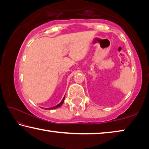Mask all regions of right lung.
I'll use <instances>...</instances> for the list:
<instances>
[{
	"label": "right lung",
	"instance_id": "add662e5",
	"mask_svg": "<svg viewBox=\"0 0 149 149\" xmlns=\"http://www.w3.org/2000/svg\"><path fill=\"white\" fill-rule=\"evenodd\" d=\"M64 99H65V96H64V97L63 98V99H62V100L61 102H60L58 104H57L56 106H55V107H51V108H49V110H52V109H56V108H58V107H61V106L62 105V104L63 103H64Z\"/></svg>",
	"mask_w": 149,
	"mask_h": 149
}]
</instances>
